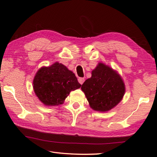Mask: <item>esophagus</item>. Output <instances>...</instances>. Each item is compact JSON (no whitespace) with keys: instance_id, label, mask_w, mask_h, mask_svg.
<instances>
[{"instance_id":"esophagus-1","label":"esophagus","mask_w":157,"mask_h":157,"mask_svg":"<svg viewBox=\"0 0 157 157\" xmlns=\"http://www.w3.org/2000/svg\"><path fill=\"white\" fill-rule=\"evenodd\" d=\"M78 82H79V84L82 85V84L84 83V82H85V78H78Z\"/></svg>"}]
</instances>
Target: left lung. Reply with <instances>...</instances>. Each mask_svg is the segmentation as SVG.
<instances>
[{"label":"left lung","mask_w":157,"mask_h":157,"mask_svg":"<svg viewBox=\"0 0 157 157\" xmlns=\"http://www.w3.org/2000/svg\"><path fill=\"white\" fill-rule=\"evenodd\" d=\"M90 106L99 112L110 111L117 106L125 92V86L118 72L109 65L99 63L92 77L82 85Z\"/></svg>","instance_id":"left-lung-1"}]
</instances>
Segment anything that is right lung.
I'll use <instances>...</instances> for the list:
<instances>
[{"label":"right lung","instance_id":"1","mask_svg":"<svg viewBox=\"0 0 157 157\" xmlns=\"http://www.w3.org/2000/svg\"><path fill=\"white\" fill-rule=\"evenodd\" d=\"M80 86L75 75L58 62L41 67L33 79L35 94L46 106L63 104L71 91Z\"/></svg>","mask_w":157,"mask_h":157}]
</instances>
